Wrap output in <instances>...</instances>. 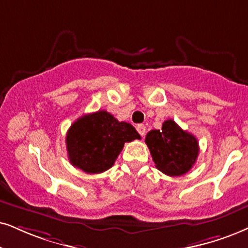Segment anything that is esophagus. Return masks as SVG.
I'll return each mask as SVG.
<instances>
[{
	"label": "esophagus",
	"mask_w": 248,
	"mask_h": 248,
	"mask_svg": "<svg viewBox=\"0 0 248 248\" xmlns=\"http://www.w3.org/2000/svg\"><path fill=\"white\" fill-rule=\"evenodd\" d=\"M137 131H139V134L140 135V136H144L145 135V130H146V127L144 126V124H139V126L136 127Z\"/></svg>",
	"instance_id": "1"
}]
</instances>
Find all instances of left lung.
Returning <instances> with one entry per match:
<instances>
[{
	"mask_svg": "<svg viewBox=\"0 0 248 248\" xmlns=\"http://www.w3.org/2000/svg\"><path fill=\"white\" fill-rule=\"evenodd\" d=\"M145 143L155 167L168 176H181L192 168L199 155L198 140L169 119L161 130L146 134Z\"/></svg>",
	"mask_w": 248,
	"mask_h": 248,
	"instance_id": "left-lung-1",
	"label": "left lung"
}]
</instances>
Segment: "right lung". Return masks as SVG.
<instances>
[{
  "label": "right lung",
  "instance_id": "obj_1",
  "mask_svg": "<svg viewBox=\"0 0 248 248\" xmlns=\"http://www.w3.org/2000/svg\"><path fill=\"white\" fill-rule=\"evenodd\" d=\"M140 140L130 124L118 121L106 111L82 115L66 135L70 162L87 174H99L114 165L126 142Z\"/></svg>",
  "mask_w": 248,
  "mask_h": 248
}]
</instances>
